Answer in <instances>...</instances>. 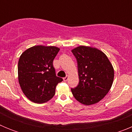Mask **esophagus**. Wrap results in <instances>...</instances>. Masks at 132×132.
<instances>
[{
  "instance_id": "obj_1",
  "label": "esophagus",
  "mask_w": 132,
  "mask_h": 132,
  "mask_svg": "<svg viewBox=\"0 0 132 132\" xmlns=\"http://www.w3.org/2000/svg\"><path fill=\"white\" fill-rule=\"evenodd\" d=\"M68 79H69V77L68 76H66V77H65L63 78V80H64V81H65V82H66V81H67V80H68Z\"/></svg>"
}]
</instances>
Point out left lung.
<instances>
[{"label":"left lung","mask_w":132,"mask_h":132,"mask_svg":"<svg viewBox=\"0 0 132 132\" xmlns=\"http://www.w3.org/2000/svg\"><path fill=\"white\" fill-rule=\"evenodd\" d=\"M77 62L79 85L71 92L77 101L91 105L109 92L114 80V69L108 57L99 50L79 46L71 51Z\"/></svg>","instance_id":"1"}]
</instances>
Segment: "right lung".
I'll use <instances>...</instances> for the list:
<instances>
[{"instance_id": "add662e5", "label": "right lung", "mask_w": 132, "mask_h": 132, "mask_svg": "<svg viewBox=\"0 0 132 132\" xmlns=\"http://www.w3.org/2000/svg\"><path fill=\"white\" fill-rule=\"evenodd\" d=\"M59 48L37 45L28 49L18 61V81L26 97L35 103L53 98L56 86L63 80L56 76L53 61Z\"/></svg>"}]
</instances>
